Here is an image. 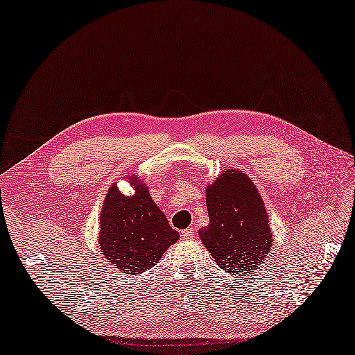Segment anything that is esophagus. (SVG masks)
<instances>
[{
  "mask_svg": "<svg viewBox=\"0 0 355 355\" xmlns=\"http://www.w3.org/2000/svg\"><path fill=\"white\" fill-rule=\"evenodd\" d=\"M180 236H182L184 239H193L196 236V226H189V227L184 229L182 232H180Z\"/></svg>",
  "mask_w": 355,
  "mask_h": 355,
  "instance_id": "1",
  "label": "esophagus"
}]
</instances>
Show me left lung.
Wrapping results in <instances>:
<instances>
[{
    "label": "left lung",
    "instance_id": "1",
    "mask_svg": "<svg viewBox=\"0 0 355 355\" xmlns=\"http://www.w3.org/2000/svg\"><path fill=\"white\" fill-rule=\"evenodd\" d=\"M209 226L198 230L215 262L233 275L259 270L272 247V233L261 194L243 171L224 170L206 187Z\"/></svg>",
    "mask_w": 355,
    "mask_h": 355
}]
</instances>
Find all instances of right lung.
Instances as JSON below:
<instances>
[{
    "mask_svg": "<svg viewBox=\"0 0 355 355\" xmlns=\"http://www.w3.org/2000/svg\"><path fill=\"white\" fill-rule=\"evenodd\" d=\"M134 194L125 196L111 185L101 211L99 245L112 268L135 275L159 262L179 239L166 215L152 200L149 189L137 176H126Z\"/></svg>",
    "mask_w": 355,
    "mask_h": 355,
    "instance_id": "obj_1",
    "label": "right lung"
}]
</instances>
